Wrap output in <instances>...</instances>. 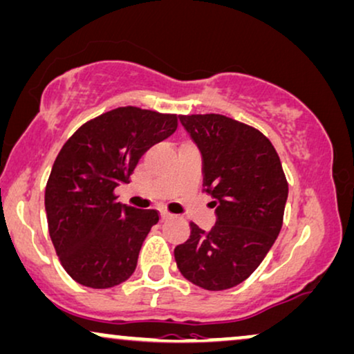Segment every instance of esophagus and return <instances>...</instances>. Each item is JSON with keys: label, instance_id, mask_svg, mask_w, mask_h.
Segmentation results:
<instances>
[{"label": "esophagus", "instance_id": "34e87169", "mask_svg": "<svg viewBox=\"0 0 354 354\" xmlns=\"http://www.w3.org/2000/svg\"><path fill=\"white\" fill-rule=\"evenodd\" d=\"M170 218H171V213H168V212H165V210L160 212V220H162V221L170 220Z\"/></svg>", "mask_w": 354, "mask_h": 354}]
</instances>
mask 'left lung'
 <instances>
[{
  "instance_id": "1",
  "label": "left lung",
  "mask_w": 354,
  "mask_h": 354,
  "mask_svg": "<svg viewBox=\"0 0 354 354\" xmlns=\"http://www.w3.org/2000/svg\"><path fill=\"white\" fill-rule=\"evenodd\" d=\"M203 157V186L218 221L175 248L181 274L205 290H226L250 277L281 232L288 183L272 142L260 129L220 113L181 115Z\"/></svg>"
}]
</instances>
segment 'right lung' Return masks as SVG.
<instances>
[{
    "instance_id": "obj_1",
    "label": "right lung",
    "mask_w": 354,
    "mask_h": 354,
    "mask_svg": "<svg viewBox=\"0 0 354 354\" xmlns=\"http://www.w3.org/2000/svg\"><path fill=\"white\" fill-rule=\"evenodd\" d=\"M176 113L117 107L83 123L57 153L44 191L48 229L59 261L89 288L125 282L157 210L122 205L115 196L129 183L149 147L178 129Z\"/></svg>"
}]
</instances>
